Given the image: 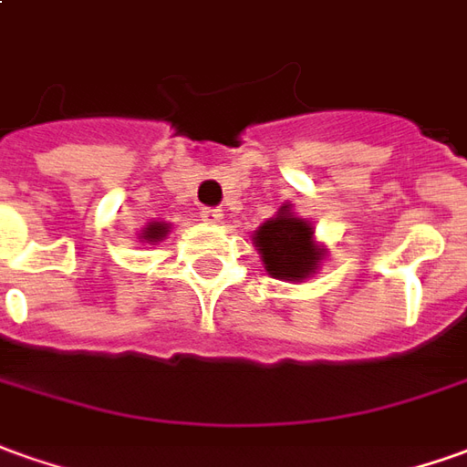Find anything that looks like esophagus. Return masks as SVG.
<instances>
[{
    "label": "esophagus",
    "instance_id": "obj_1",
    "mask_svg": "<svg viewBox=\"0 0 467 467\" xmlns=\"http://www.w3.org/2000/svg\"><path fill=\"white\" fill-rule=\"evenodd\" d=\"M201 218L205 221V223H218V221L223 218V213H221L218 208H202Z\"/></svg>",
    "mask_w": 467,
    "mask_h": 467
}]
</instances>
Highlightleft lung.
Returning a JSON list of instances; mask_svg holds the SVG:
<instances>
[{
  "mask_svg": "<svg viewBox=\"0 0 467 467\" xmlns=\"http://www.w3.org/2000/svg\"><path fill=\"white\" fill-rule=\"evenodd\" d=\"M262 252L266 272L276 279H305L313 275L323 252L313 244V226L289 213L287 205L282 213L266 221L254 234Z\"/></svg>",
  "mask_w": 467,
  "mask_h": 467,
  "instance_id": "8db88e82",
  "label": "left lung"
}]
</instances>
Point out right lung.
I'll return each instance as SVG.
<instances>
[{"label":"right lung","instance_id":"obj_1","mask_svg":"<svg viewBox=\"0 0 467 467\" xmlns=\"http://www.w3.org/2000/svg\"><path fill=\"white\" fill-rule=\"evenodd\" d=\"M167 234L165 223H152V226L144 231V239L147 241H160Z\"/></svg>","mask_w":467,"mask_h":467}]
</instances>
